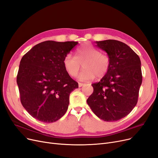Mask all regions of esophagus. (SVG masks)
Here are the masks:
<instances>
[{
    "instance_id": "1",
    "label": "esophagus",
    "mask_w": 158,
    "mask_h": 158,
    "mask_svg": "<svg viewBox=\"0 0 158 158\" xmlns=\"http://www.w3.org/2000/svg\"><path fill=\"white\" fill-rule=\"evenodd\" d=\"M85 85V84H83V83H78V87H82L83 85Z\"/></svg>"
}]
</instances>
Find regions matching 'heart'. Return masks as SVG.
<instances>
[{
	"instance_id": "b5f03b06",
	"label": "heart",
	"mask_w": 158,
	"mask_h": 158,
	"mask_svg": "<svg viewBox=\"0 0 158 158\" xmlns=\"http://www.w3.org/2000/svg\"><path fill=\"white\" fill-rule=\"evenodd\" d=\"M75 57L71 54H67L63 60V65L69 76L75 77L83 63L84 69L78 75L80 81H89L96 77L102 78L108 72L110 59L106 54L89 43H85L76 50Z\"/></svg>"
}]
</instances>
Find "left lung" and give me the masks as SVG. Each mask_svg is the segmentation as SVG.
<instances>
[{
  "label": "left lung",
  "instance_id": "1",
  "mask_svg": "<svg viewBox=\"0 0 158 158\" xmlns=\"http://www.w3.org/2000/svg\"><path fill=\"white\" fill-rule=\"evenodd\" d=\"M95 43L107 53L111 64L100 81L91 84L93 93L87 103L98 118L117 121L128 115L137 104L142 83L141 60L121 41L108 40Z\"/></svg>",
  "mask_w": 158,
  "mask_h": 158
}]
</instances>
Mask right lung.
Returning <instances> with one entry per match:
<instances>
[{
	"mask_svg": "<svg viewBox=\"0 0 158 158\" xmlns=\"http://www.w3.org/2000/svg\"><path fill=\"white\" fill-rule=\"evenodd\" d=\"M78 43L43 41L22 58L17 76L21 102L38 121L54 123L66 113L70 93L78 84L65 71L63 60Z\"/></svg>",
	"mask_w": 158,
	"mask_h": 158,
	"instance_id": "obj_1",
	"label": "right lung"
}]
</instances>
